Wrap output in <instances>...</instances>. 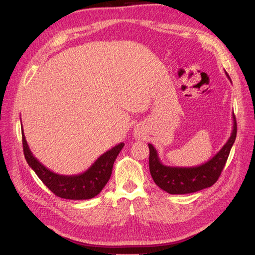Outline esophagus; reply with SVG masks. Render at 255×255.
Listing matches in <instances>:
<instances>
[{
  "label": "esophagus",
  "mask_w": 255,
  "mask_h": 255,
  "mask_svg": "<svg viewBox=\"0 0 255 255\" xmlns=\"http://www.w3.org/2000/svg\"><path fill=\"white\" fill-rule=\"evenodd\" d=\"M137 135H138V134H137Z\"/></svg>",
  "instance_id": "34e87169"
}]
</instances>
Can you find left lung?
I'll list each match as a JSON object with an SVG mask.
<instances>
[{
	"label": "left lung",
	"instance_id": "1",
	"mask_svg": "<svg viewBox=\"0 0 255 255\" xmlns=\"http://www.w3.org/2000/svg\"><path fill=\"white\" fill-rule=\"evenodd\" d=\"M226 76L228 74L226 72ZM229 79V77H228ZM231 80V79H229ZM232 82V80H231ZM233 131L226 144L213 158L198 166H170L160 161L158 151L151 144L149 147V170L154 183L171 195H185L211 187L224 169V165L237 135V123L233 115Z\"/></svg>",
	"mask_w": 255,
	"mask_h": 255
}]
</instances>
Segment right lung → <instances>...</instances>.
<instances>
[{"label": "right lung", "mask_w": 255, "mask_h": 255, "mask_svg": "<svg viewBox=\"0 0 255 255\" xmlns=\"http://www.w3.org/2000/svg\"><path fill=\"white\" fill-rule=\"evenodd\" d=\"M21 134L23 154L29 166L35 172L43 184L56 196L70 200L91 199L103 190L113 173L116 158L124 146V142H120L110 150L103 153L88 170L81 174L61 175L48 170L33 156L27 144L22 128Z\"/></svg>", "instance_id": "1"}]
</instances>
